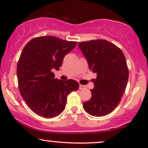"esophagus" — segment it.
I'll return each instance as SVG.
<instances>
[{"instance_id":"34e87169","label":"esophagus","mask_w":148,"mask_h":148,"mask_svg":"<svg viewBox=\"0 0 148 148\" xmlns=\"http://www.w3.org/2000/svg\"><path fill=\"white\" fill-rule=\"evenodd\" d=\"M85 88H86V86H84V85L80 84V86H79V89H80V90H82V89Z\"/></svg>"}]
</instances>
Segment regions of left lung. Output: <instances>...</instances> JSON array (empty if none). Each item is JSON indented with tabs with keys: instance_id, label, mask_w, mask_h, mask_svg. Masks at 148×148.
<instances>
[{
	"instance_id": "obj_1",
	"label": "left lung",
	"mask_w": 148,
	"mask_h": 148,
	"mask_svg": "<svg viewBox=\"0 0 148 148\" xmlns=\"http://www.w3.org/2000/svg\"><path fill=\"white\" fill-rule=\"evenodd\" d=\"M89 69L97 75L90 101L83 103L89 115L103 116L119 104L127 84L129 71L121 49L105 39L78 43Z\"/></svg>"
}]
</instances>
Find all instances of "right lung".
I'll return each instance as SVG.
<instances>
[{
    "label": "right lung",
    "instance_id": "1",
    "mask_svg": "<svg viewBox=\"0 0 148 148\" xmlns=\"http://www.w3.org/2000/svg\"><path fill=\"white\" fill-rule=\"evenodd\" d=\"M76 44L53 36H41L32 39L23 49L16 68L18 88L28 107L39 116L60 115L68 95L78 90L76 80H58L52 72L60 70L64 56Z\"/></svg>",
    "mask_w": 148,
    "mask_h": 148
}]
</instances>
